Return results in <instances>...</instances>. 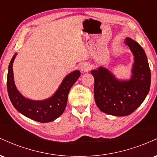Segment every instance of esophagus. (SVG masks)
Instances as JSON below:
<instances>
[{
	"label": "esophagus",
	"instance_id": "esophagus-1",
	"mask_svg": "<svg viewBox=\"0 0 157 157\" xmlns=\"http://www.w3.org/2000/svg\"><path fill=\"white\" fill-rule=\"evenodd\" d=\"M90 68H91V66H90V64L88 63H82L80 65L81 71H83V72L89 71Z\"/></svg>",
	"mask_w": 157,
	"mask_h": 157
}]
</instances>
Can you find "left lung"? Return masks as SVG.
I'll return each mask as SVG.
<instances>
[{
    "label": "left lung",
    "instance_id": "left-lung-1",
    "mask_svg": "<svg viewBox=\"0 0 157 157\" xmlns=\"http://www.w3.org/2000/svg\"><path fill=\"white\" fill-rule=\"evenodd\" d=\"M125 44L134 56L131 80H117L103 67L91 71L97 107L102 112L114 116H127L134 112L144 101L151 86V71L145 51L138 43L128 37Z\"/></svg>",
    "mask_w": 157,
    "mask_h": 157
}]
</instances>
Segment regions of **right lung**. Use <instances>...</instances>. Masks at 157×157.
I'll return each instance as SVG.
<instances>
[{
    "instance_id": "1",
    "label": "right lung",
    "mask_w": 157,
    "mask_h": 157,
    "mask_svg": "<svg viewBox=\"0 0 157 157\" xmlns=\"http://www.w3.org/2000/svg\"><path fill=\"white\" fill-rule=\"evenodd\" d=\"M15 56L16 54L10 61L7 74V91L12 105L20 113L35 121L45 123L56 120L63 113L69 90L80 77V72L77 70L67 75L55 94L47 100L42 101L29 100L19 93L15 86L12 64Z\"/></svg>"
}]
</instances>
